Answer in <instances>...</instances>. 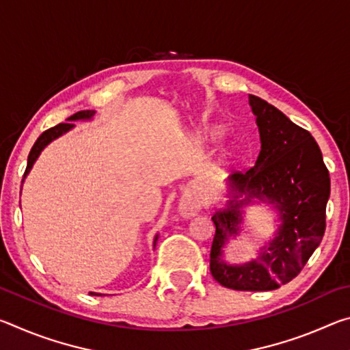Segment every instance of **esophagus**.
Wrapping results in <instances>:
<instances>
[{
  "label": "esophagus",
  "mask_w": 350,
  "mask_h": 350,
  "mask_svg": "<svg viewBox=\"0 0 350 350\" xmlns=\"http://www.w3.org/2000/svg\"><path fill=\"white\" fill-rule=\"evenodd\" d=\"M200 210V200L196 194L188 193L185 196H182L179 204V213L183 217H191L196 215Z\"/></svg>",
  "instance_id": "34e87169"
}]
</instances>
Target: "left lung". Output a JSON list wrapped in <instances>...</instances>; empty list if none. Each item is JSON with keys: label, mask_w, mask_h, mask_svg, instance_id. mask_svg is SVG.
I'll return each instance as SVG.
<instances>
[{"label": "left lung", "mask_w": 350, "mask_h": 350, "mask_svg": "<svg viewBox=\"0 0 350 350\" xmlns=\"http://www.w3.org/2000/svg\"><path fill=\"white\" fill-rule=\"evenodd\" d=\"M250 105L260 134V152L253 168L230 177L233 191L245 193L246 199L238 201L236 194L227 210L211 217L216 233L210 271L227 288L265 292L293 280L321 242L330 177L321 150L307 129L256 96H250ZM252 197L275 203L283 225L258 260L242 266L225 265L220 259L221 247L230 235L237 234L239 208Z\"/></svg>", "instance_id": "left-lung-1"}]
</instances>
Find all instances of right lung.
<instances>
[{"mask_svg":"<svg viewBox=\"0 0 350 350\" xmlns=\"http://www.w3.org/2000/svg\"><path fill=\"white\" fill-rule=\"evenodd\" d=\"M94 116V111H79L75 112L74 116H70L68 120H81V118H91ZM74 126L72 122H66V123H58L57 126L54 128H49L46 129V131L40 135V137L37 139V142H35L31 152H29V157H27V167H26V171H25V177L26 174L31 171L33 162L37 161V157L40 156V152L43 151V148L49 144V142H52L57 137H60L62 134L68 133L70 128ZM91 295H97V293H91Z\"/></svg>","mask_w":350,"mask_h":350,"instance_id":"right-lung-1","label":"right lung"}]
</instances>
